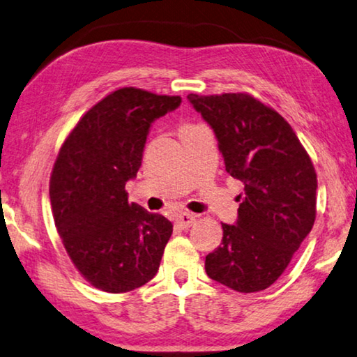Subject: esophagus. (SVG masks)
<instances>
[{"label":"esophagus","instance_id":"34e87169","mask_svg":"<svg viewBox=\"0 0 357 357\" xmlns=\"http://www.w3.org/2000/svg\"><path fill=\"white\" fill-rule=\"evenodd\" d=\"M196 221V215L192 213H180L177 218H175V225H177L180 229H188V227Z\"/></svg>","mask_w":357,"mask_h":357}]
</instances>
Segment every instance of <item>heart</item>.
I'll return each instance as SVG.
<instances>
[{"instance_id": "obj_1", "label": "heart", "mask_w": 357, "mask_h": 357, "mask_svg": "<svg viewBox=\"0 0 357 357\" xmlns=\"http://www.w3.org/2000/svg\"><path fill=\"white\" fill-rule=\"evenodd\" d=\"M192 126H196V125H183L182 130H188V128H192ZM182 130H180V131H182Z\"/></svg>"}]
</instances>
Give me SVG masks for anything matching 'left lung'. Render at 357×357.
Here are the masks:
<instances>
[{
  "instance_id": "8db88e82",
  "label": "left lung",
  "mask_w": 357,
  "mask_h": 357,
  "mask_svg": "<svg viewBox=\"0 0 357 357\" xmlns=\"http://www.w3.org/2000/svg\"><path fill=\"white\" fill-rule=\"evenodd\" d=\"M218 139L231 177L241 180L236 225L206 256L207 275L238 293H258L280 278L312 231L318 180L293 128L247 93L188 95Z\"/></svg>"
}]
</instances>
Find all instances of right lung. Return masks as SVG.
I'll use <instances>...</instances> for the list:
<instances>
[{"label":"right lung","mask_w":357,"mask_h":357,"mask_svg":"<svg viewBox=\"0 0 357 357\" xmlns=\"http://www.w3.org/2000/svg\"><path fill=\"white\" fill-rule=\"evenodd\" d=\"M182 98L125 86L86 112L61 145L50 177L56 231L75 268L106 293H128L156 275L172 223L128 202L151 123Z\"/></svg>","instance_id":"add662e5"}]
</instances>
